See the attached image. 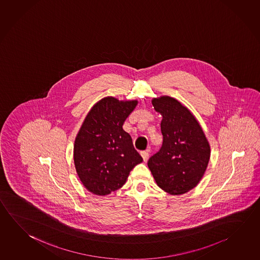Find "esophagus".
Masks as SVG:
<instances>
[{"mask_svg": "<svg viewBox=\"0 0 260 260\" xmlns=\"http://www.w3.org/2000/svg\"><path fill=\"white\" fill-rule=\"evenodd\" d=\"M141 157L143 158V160L146 161L147 159H149V152L148 151H141Z\"/></svg>", "mask_w": 260, "mask_h": 260, "instance_id": "1", "label": "esophagus"}]
</instances>
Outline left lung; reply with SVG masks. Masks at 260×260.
Returning a JSON list of instances; mask_svg holds the SVG:
<instances>
[{
	"mask_svg": "<svg viewBox=\"0 0 260 260\" xmlns=\"http://www.w3.org/2000/svg\"><path fill=\"white\" fill-rule=\"evenodd\" d=\"M151 103L162 116L164 141L159 151L148 160V166L159 188L172 196L183 194L193 189L205 174L209 142L196 117L175 99L162 96Z\"/></svg>",
	"mask_w": 260,
	"mask_h": 260,
	"instance_id": "8db88e82",
	"label": "left lung"
}]
</instances>
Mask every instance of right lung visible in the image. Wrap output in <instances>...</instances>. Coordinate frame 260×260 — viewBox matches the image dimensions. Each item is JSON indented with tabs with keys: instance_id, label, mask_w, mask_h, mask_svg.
Returning a JSON list of instances; mask_svg holds the SVG:
<instances>
[{
	"instance_id": "right-lung-1",
	"label": "right lung",
	"mask_w": 260,
	"mask_h": 260,
	"mask_svg": "<svg viewBox=\"0 0 260 260\" xmlns=\"http://www.w3.org/2000/svg\"><path fill=\"white\" fill-rule=\"evenodd\" d=\"M138 101L107 96L87 113L74 144V162L83 185L96 196L123 186L129 172L143 160L125 132L124 121Z\"/></svg>"
}]
</instances>
